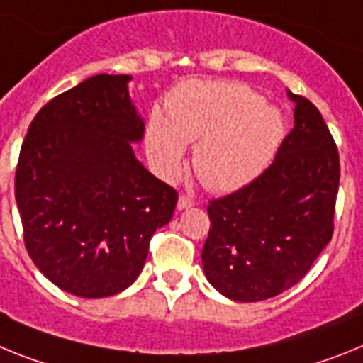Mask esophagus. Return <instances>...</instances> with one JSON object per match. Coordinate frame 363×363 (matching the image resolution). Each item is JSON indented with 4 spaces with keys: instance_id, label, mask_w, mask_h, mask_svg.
<instances>
[{
    "instance_id": "34e87169",
    "label": "esophagus",
    "mask_w": 363,
    "mask_h": 363,
    "mask_svg": "<svg viewBox=\"0 0 363 363\" xmlns=\"http://www.w3.org/2000/svg\"><path fill=\"white\" fill-rule=\"evenodd\" d=\"M194 199H190V197H186V195H181L179 197V203H177V210H188V208L194 206Z\"/></svg>"
}]
</instances>
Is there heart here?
<instances>
[{
  "instance_id": "heart-1",
  "label": "heart",
  "mask_w": 363,
  "mask_h": 363,
  "mask_svg": "<svg viewBox=\"0 0 363 363\" xmlns=\"http://www.w3.org/2000/svg\"><path fill=\"white\" fill-rule=\"evenodd\" d=\"M285 137L281 111L245 84L194 82L179 87L168 118L153 113L146 150L157 172L177 177L186 144H195L194 168L212 190L232 191L263 172Z\"/></svg>"
}]
</instances>
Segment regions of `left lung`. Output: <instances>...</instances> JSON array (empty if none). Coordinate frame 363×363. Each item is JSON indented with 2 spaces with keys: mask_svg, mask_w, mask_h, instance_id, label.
<instances>
[{
  "mask_svg": "<svg viewBox=\"0 0 363 363\" xmlns=\"http://www.w3.org/2000/svg\"><path fill=\"white\" fill-rule=\"evenodd\" d=\"M294 128L276 159L248 186L210 201L203 269L234 301H263L289 291L333 238L340 157L318 107L286 91Z\"/></svg>",
  "mask_w": 363,
  "mask_h": 363,
  "instance_id": "8db88e82",
  "label": "left lung"
}]
</instances>
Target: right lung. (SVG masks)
<instances>
[{"instance_id": "add662e5", "label": "right lung", "mask_w": 363, "mask_h": 363, "mask_svg": "<svg viewBox=\"0 0 363 363\" xmlns=\"http://www.w3.org/2000/svg\"><path fill=\"white\" fill-rule=\"evenodd\" d=\"M129 74H96L38 111L21 144L16 203L38 270L69 294L107 298L143 270L177 191L135 157L144 121Z\"/></svg>"}]
</instances>
